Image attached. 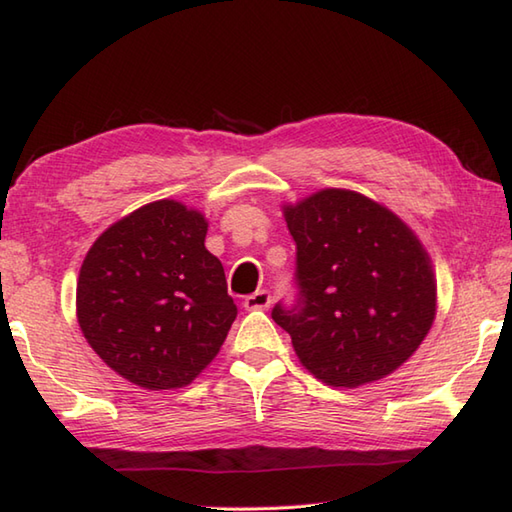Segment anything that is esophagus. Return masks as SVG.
Here are the masks:
<instances>
[{"label":"esophagus","instance_id":"1","mask_svg":"<svg viewBox=\"0 0 512 512\" xmlns=\"http://www.w3.org/2000/svg\"><path fill=\"white\" fill-rule=\"evenodd\" d=\"M273 303V297H270L268 290H257L253 295H248L244 299V308L246 310H266Z\"/></svg>","mask_w":512,"mask_h":512}]
</instances>
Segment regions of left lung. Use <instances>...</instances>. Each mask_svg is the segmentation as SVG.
<instances>
[{
	"label": "left lung",
	"instance_id": "left-lung-1",
	"mask_svg": "<svg viewBox=\"0 0 512 512\" xmlns=\"http://www.w3.org/2000/svg\"><path fill=\"white\" fill-rule=\"evenodd\" d=\"M297 244L292 306L273 319L303 367L332 387L385 378L418 350L436 317L427 250L385 206L345 189H323L284 206Z\"/></svg>",
	"mask_w": 512,
	"mask_h": 512
}]
</instances>
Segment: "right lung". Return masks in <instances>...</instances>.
Returning <instances> with one entry per match:
<instances>
[{"instance_id":"add662e5","label":"right lung","mask_w":512,"mask_h":512,"mask_svg":"<svg viewBox=\"0 0 512 512\" xmlns=\"http://www.w3.org/2000/svg\"><path fill=\"white\" fill-rule=\"evenodd\" d=\"M204 215L176 200L140 206L83 259L76 317L92 350L145 389L189 385L237 317Z\"/></svg>"}]
</instances>
